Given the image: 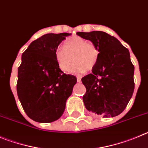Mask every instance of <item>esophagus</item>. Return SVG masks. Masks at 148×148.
Returning <instances> with one entry per match:
<instances>
[{"instance_id":"obj_1","label":"esophagus","mask_w":148,"mask_h":148,"mask_svg":"<svg viewBox=\"0 0 148 148\" xmlns=\"http://www.w3.org/2000/svg\"><path fill=\"white\" fill-rule=\"evenodd\" d=\"M77 82H81V77H77Z\"/></svg>"}]
</instances>
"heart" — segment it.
<instances>
[{"label": "heart", "mask_w": 148, "mask_h": 148, "mask_svg": "<svg viewBox=\"0 0 148 148\" xmlns=\"http://www.w3.org/2000/svg\"><path fill=\"white\" fill-rule=\"evenodd\" d=\"M99 54V49L94 43L79 37H74L65 42L64 48L56 49L54 56L61 71H69L74 62L72 71L82 74L95 67Z\"/></svg>", "instance_id": "obj_1"}]
</instances>
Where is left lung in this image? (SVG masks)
I'll return each mask as SVG.
<instances>
[{
	"label": "left lung",
	"mask_w": 148,
	"mask_h": 148,
	"mask_svg": "<svg viewBox=\"0 0 148 148\" xmlns=\"http://www.w3.org/2000/svg\"><path fill=\"white\" fill-rule=\"evenodd\" d=\"M99 49L92 73L82 78L86 109L104 118L118 116L125 109L134 90V66L128 49L116 38L101 31L77 32Z\"/></svg>",
	"instance_id": "8db88e82"
}]
</instances>
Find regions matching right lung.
Returning a JSON list of instances; mask_svg holds the SVG:
<instances>
[{
	"mask_svg": "<svg viewBox=\"0 0 148 148\" xmlns=\"http://www.w3.org/2000/svg\"><path fill=\"white\" fill-rule=\"evenodd\" d=\"M69 33L46 34L33 41L22 54L17 93L29 118L51 122L63 114L77 77L61 71L54 52Z\"/></svg>",
	"mask_w": 148,
	"mask_h": 148,
	"instance_id": "add662e5",
	"label": "right lung"
}]
</instances>
